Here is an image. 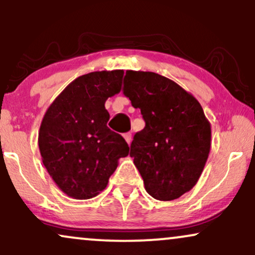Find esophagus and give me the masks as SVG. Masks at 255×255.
<instances>
[{
  "instance_id": "esophagus-1",
  "label": "esophagus",
  "mask_w": 255,
  "mask_h": 255,
  "mask_svg": "<svg viewBox=\"0 0 255 255\" xmlns=\"http://www.w3.org/2000/svg\"><path fill=\"white\" fill-rule=\"evenodd\" d=\"M124 136H125L126 141H127V142H128V145H129L130 142H131V133H126Z\"/></svg>"
}]
</instances>
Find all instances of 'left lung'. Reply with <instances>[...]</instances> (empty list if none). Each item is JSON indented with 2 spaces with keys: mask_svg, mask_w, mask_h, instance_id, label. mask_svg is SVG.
Returning <instances> with one entry per match:
<instances>
[{
  "mask_svg": "<svg viewBox=\"0 0 255 255\" xmlns=\"http://www.w3.org/2000/svg\"><path fill=\"white\" fill-rule=\"evenodd\" d=\"M124 95L145 121L129 154L146 192L157 200L180 198L198 182L211 148L203 108L180 85L152 72H126Z\"/></svg>",
  "mask_w": 255,
  "mask_h": 255,
  "instance_id": "left-lung-1",
  "label": "left lung"
}]
</instances>
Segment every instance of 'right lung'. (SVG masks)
<instances>
[{
    "label": "right lung",
    "mask_w": 255,
    "mask_h": 255,
    "mask_svg": "<svg viewBox=\"0 0 255 255\" xmlns=\"http://www.w3.org/2000/svg\"><path fill=\"white\" fill-rule=\"evenodd\" d=\"M124 71L92 72L72 81L52 102L38 134L43 164L61 191L91 199L107 187L129 147L108 127L104 104L121 91Z\"/></svg>",
    "instance_id": "add662e5"
}]
</instances>
